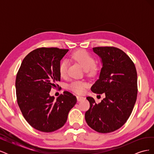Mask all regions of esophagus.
<instances>
[{
    "instance_id": "34e87169",
    "label": "esophagus",
    "mask_w": 154,
    "mask_h": 154,
    "mask_svg": "<svg viewBox=\"0 0 154 154\" xmlns=\"http://www.w3.org/2000/svg\"><path fill=\"white\" fill-rule=\"evenodd\" d=\"M76 97H77V101H80L85 99L84 97H82V96H77Z\"/></svg>"
}]
</instances>
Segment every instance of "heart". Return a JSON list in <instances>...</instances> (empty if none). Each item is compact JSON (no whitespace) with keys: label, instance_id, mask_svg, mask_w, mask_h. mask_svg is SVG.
<instances>
[{"label":"heart","instance_id":"obj_1","mask_svg":"<svg viewBox=\"0 0 154 154\" xmlns=\"http://www.w3.org/2000/svg\"><path fill=\"white\" fill-rule=\"evenodd\" d=\"M71 58L74 61L80 63L85 70H92L95 66L96 61L94 58L85 50H79L72 54ZM67 60H64L60 62L59 65V72L60 76L64 77L66 76L68 69ZM88 83L80 80H74L69 85L68 87L70 90L74 91L78 94H82L85 92Z\"/></svg>","mask_w":154,"mask_h":154}]
</instances>
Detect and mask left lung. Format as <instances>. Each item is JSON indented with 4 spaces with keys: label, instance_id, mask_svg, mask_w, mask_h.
I'll return each mask as SVG.
<instances>
[{
    "label": "left lung",
    "instance_id": "obj_1",
    "mask_svg": "<svg viewBox=\"0 0 154 154\" xmlns=\"http://www.w3.org/2000/svg\"><path fill=\"white\" fill-rule=\"evenodd\" d=\"M93 51L101 59L98 80L91 87L96 94L105 97L97 104L87 97L90 108L85 114L87 123L100 133L119 129L131 114L137 94V76L135 65L122 50L114 47H97Z\"/></svg>",
    "mask_w": 154,
    "mask_h": 154
}]
</instances>
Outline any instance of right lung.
I'll return each instance as SVG.
<instances>
[{"label": "right lung", "instance_id": "1", "mask_svg": "<svg viewBox=\"0 0 154 154\" xmlns=\"http://www.w3.org/2000/svg\"><path fill=\"white\" fill-rule=\"evenodd\" d=\"M68 51L54 48L32 51L23 60L17 74L18 105L27 123L39 131L51 132L62 127L76 103V96L68 91L57 100L49 94L60 81L59 65Z\"/></svg>", "mask_w": 154, "mask_h": 154}]
</instances>
